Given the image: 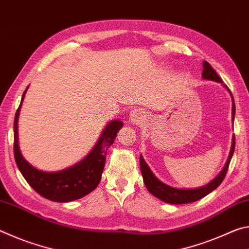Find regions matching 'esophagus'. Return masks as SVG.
I'll use <instances>...</instances> for the list:
<instances>
[{"instance_id": "obj_1", "label": "esophagus", "mask_w": 249, "mask_h": 249, "mask_svg": "<svg viewBox=\"0 0 249 249\" xmlns=\"http://www.w3.org/2000/svg\"><path fill=\"white\" fill-rule=\"evenodd\" d=\"M142 120V116L140 109H134L132 114H130V122H132L133 124H140Z\"/></svg>"}]
</instances>
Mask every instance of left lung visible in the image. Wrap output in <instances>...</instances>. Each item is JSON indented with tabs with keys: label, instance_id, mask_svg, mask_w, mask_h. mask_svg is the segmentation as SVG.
<instances>
[{
	"label": "left lung",
	"instance_id": "obj_1",
	"mask_svg": "<svg viewBox=\"0 0 249 249\" xmlns=\"http://www.w3.org/2000/svg\"><path fill=\"white\" fill-rule=\"evenodd\" d=\"M202 77L206 80H212V81L223 83L222 79L218 77L216 71L214 70L208 61L203 62V71H202ZM225 87V89L230 92L231 96V101H233V105H231V120L234 122L235 117V103H234V98L231 95V90L227 88L226 84H223ZM235 149V136L231 140V148L229 155V159L225 163L224 168H223L222 171L220 172L216 178H214L211 182L208 184L203 185L201 188H196V189H178L170 187V185H167L163 182H161L159 179L155 177V175L151 172L149 169L148 165H147L146 161L142 158V156H140V162H141V171L142 179H144V183L146 188L148 189V191L151 195L158 197L159 200H161L166 203L170 204H184V203H191V202H196L197 200L202 199L205 196H208L210 192H212L222 183V181L224 180L227 169H229L231 156H233Z\"/></svg>",
	"mask_w": 249,
	"mask_h": 249
}]
</instances>
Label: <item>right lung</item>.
Listing matches in <instances>:
<instances>
[{"instance_id": "1", "label": "right lung", "mask_w": 249, "mask_h": 249, "mask_svg": "<svg viewBox=\"0 0 249 249\" xmlns=\"http://www.w3.org/2000/svg\"><path fill=\"white\" fill-rule=\"evenodd\" d=\"M27 89L24 91L14 120V157L19 171L34 190L48 200L70 202L89 195L100 183L107 151L114 142L117 132L123 127V122L115 120L108 123L91 153L72 167L56 172L38 170L24 159L18 146L19 109Z\"/></svg>"}]
</instances>
